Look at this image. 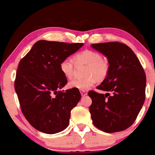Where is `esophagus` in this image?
Returning <instances> with one entry per match:
<instances>
[{"label":"esophagus","mask_w":155,"mask_h":155,"mask_svg":"<svg viewBox=\"0 0 155 155\" xmlns=\"http://www.w3.org/2000/svg\"><path fill=\"white\" fill-rule=\"evenodd\" d=\"M81 94L82 95V97H85L87 95V93L85 91H81Z\"/></svg>","instance_id":"obj_1"}]
</instances>
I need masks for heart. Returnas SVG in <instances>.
I'll return each instance as SVG.
<instances>
[{
  "mask_svg": "<svg viewBox=\"0 0 155 155\" xmlns=\"http://www.w3.org/2000/svg\"><path fill=\"white\" fill-rule=\"evenodd\" d=\"M77 64H86L85 77L75 78L68 83L70 88L85 91L89 89L97 81H102L106 77L109 70L108 60L103 58L99 53L93 50L87 49L77 53L74 56ZM75 64L70 58H66L60 64V69L62 74L67 78H71L74 74Z\"/></svg>",
  "mask_w": 155,
  "mask_h": 155,
  "instance_id": "heart-1",
  "label": "heart"
}]
</instances>
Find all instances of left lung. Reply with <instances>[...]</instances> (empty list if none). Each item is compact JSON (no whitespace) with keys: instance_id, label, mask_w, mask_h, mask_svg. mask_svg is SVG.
I'll list each match as a JSON object with an SVG mask.
<instances>
[{"instance_id":"8db88e82","label":"left lung","mask_w":155,"mask_h":155,"mask_svg":"<svg viewBox=\"0 0 155 155\" xmlns=\"http://www.w3.org/2000/svg\"><path fill=\"white\" fill-rule=\"evenodd\" d=\"M107 58L108 73L97 86L105 94L88 93L94 125L106 133L123 131L136 119L145 100L146 74L138 58L128 46L119 42L92 44Z\"/></svg>"}]
</instances>
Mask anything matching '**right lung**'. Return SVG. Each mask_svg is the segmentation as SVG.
I'll list each match as a JSON object with an SVG mask.
<instances>
[{"mask_svg": "<svg viewBox=\"0 0 155 155\" xmlns=\"http://www.w3.org/2000/svg\"><path fill=\"white\" fill-rule=\"evenodd\" d=\"M83 45L38 41L19 61L15 90L24 117L38 131L54 134L68 126L81 95L77 89L60 91L68 83L60 64Z\"/></svg>", "mask_w": 155, "mask_h": 155, "instance_id": "1", "label": "right lung"}]
</instances>
